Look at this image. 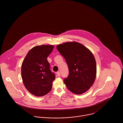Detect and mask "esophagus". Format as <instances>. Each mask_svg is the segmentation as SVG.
I'll list each match as a JSON object with an SVG mask.
<instances>
[{
	"label": "esophagus",
	"instance_id": "obj_1",
	"mask_svg": "<svg viewBox=\"0 0 123 123\" xmlns=\"http://www.w3.org/2000/svg\"><path fill=\"white\" fill-rule=\"evenodd\" d=\"M57 75L59 77V76H60V72L59 71H58L57 72Z\"/></svg>",
	"mask_w": 123,
	"mask_h": 123
}]
</instances>
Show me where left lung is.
Here are the masks:
<instances>
[{"instance_id":"1","label":"left lung","mask_w":123,"mask_h":123,"mask_svg":"<svg viewBox=\"0 0 123 123\" xmlns=\"http://www.w3.org/2000/svg\"><path fill=\"white\" fill-rule=\"evenodd\" d=\"M56 47L69 67V75L64 80L67 88L77 94L88 91L93 85L96 75V64L93 53L75 41L64 43Z\"/></svg>"}]
</instances>
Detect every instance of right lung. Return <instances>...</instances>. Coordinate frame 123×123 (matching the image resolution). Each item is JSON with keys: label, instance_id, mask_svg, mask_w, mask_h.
Listing matches in <instances>:
<instances>
[{"label": "right lung", "instance_id": "right-lung-1", "mask_svg": "<svg viewBox=\"0 0 123 123\" xmlns=\"http://www.w3.org/2000/svg\"><path fill=\"white\" fill-rule=\"evenodd\" d=\"M53 48V45L34 47L27 53L22 64L24 85L29 92L36 96L45 95L52 88L55 76L50 70L47 58Z\"/></svg>", "mask_w": 123, "mask_h": 123}]
</instances>
